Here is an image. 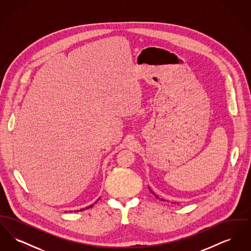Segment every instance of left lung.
Here are the masks:
<instances>
[{"mask_svg":"<svg viewBox=\"0 0 251 251\" xmlns=\"http://www.w3.org/2000/svg\"><path fill=\"white\" fill-rule=\"evenodd\" d=\"M150 190H151V189H150ZM151 193H152V194H153V195H154V196H155L156 198H157V199H159V198H158V196H156L155 194H154V193H153V192L151 191ZM161 201H165V200H163V199H161Z\"/></svg>","mask_w":251,"mask_h":251,"instance_id":"8db88e82","label":"left lung"}]
</instances>
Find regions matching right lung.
Returning a JSON list of instances; mask_svg holds the SVG:
<instances>
[{
	"label": "right lung",
	"instance_id": "1",
	"mask_svg": "<svg viewBox=\"0 0 251 251\" xmlns=\"http://www.w3.org/2000/svg\"><path fill=\"white\" fill-rule=\"evenodd\" d=\"M96 202H97V201H96ZM91 207H93V205H89V206H87V207H85V208H83V209H81V210H80V211H81V212H82V211H84V210H85V209H86V210H87V209H89V208H91ZM77 212H79V211H78V210H77Z\"/></svg>",
	"mask_w": 251,
	"mask_h": 251
}]
</instances>
